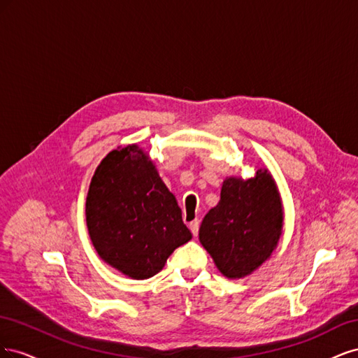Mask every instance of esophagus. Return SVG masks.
Listing matches in <instances>:
<instances>
[{"instance_id": "34e87169", "label": "esophagus", "mask_w": 358, "mask_h": 358, "mask_svg": "<svg viewBox=\"0 0 358 358\" xmlns=\"http://www.w3.org/2000/svg\"><path fill=\"white\" fill-rule=\"evenodd\" d=\"M199 229H200V221L199 220H194L189 222V230L192 231L194 236L199 234Z\"/></svg>"}]
</instances>
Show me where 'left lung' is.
<instances>
[{
  "label": "left lung",
  "mask_w": 358,
  "mask_h": 358,
  "mask_svg": "<svg viewBox=\"0 0 358 358\" xmlns=\"http://www.w3.org/2000/svg\"><path fill=\"white\" fill-rule=\"evenodd\" d=\"M282 230V206L267 170L222 183L221 200L203 218L199 237L227 278H243L270 257Z\"/></svg>",
  "instance_id": "left-lung-1"
}]
</instances>
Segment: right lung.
I'll use <instances>...</instances> for the list:
<instances>
[{"instance_id": "add662e5", "label": "right lung", "mask_w": 358, "mask_h": 358, "mask_svg": "<svg viewBox=\"0 0 358 358\" xmlns=\"http://www.w3.org/2000/svg\"><path fill=\"white\" fill-rule=\"evenodd\" d=\"M86 224L99 255L134 279L157 275L192 237L175 196L136 145L112 150L96 169Z\"/></svg>"}]
</instances>
